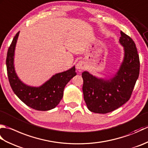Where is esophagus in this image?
Returning <instances> with one entry per match:
<instances>
[{
  "instance_id": "esophagus-1",
  "label": "esophagus",
  "mask_w": 148,
  "mask_h": 148,
  "mask_svg": "<svg viewBox=\"0 0 148 148\" xmlns=\"http://www.w3.org/2000/svg\"><path fill=\"white\" fill-rule=\"evenodd\" d=\"M85 67H86L85 64H84V62L82 60L79 61L76 64V69L79 72H82L83 70L85 69Z\"/></svg>"
}]
</instances>
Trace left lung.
I'll return each mask as SVG.
<instances>
[{
    "label": "left lung",
    "instance_id": "obj_1",
    "mask_svg": "<svg viewBox=\"0 0 148 148\" xmlns=\"http://www.w3.org/2000/svg\"><path fill=\"white\" fill-rule=\"evenodd\" d=\"M119 42L124 48V58L115 76L103 79L88 72L82 73L84 101L90 111L106 114L114 111L130 99L140 70L136 44L121 31Z\"/></svg>",
    "mask_w": 148,
    "mask_h": 148
}]
</instances>
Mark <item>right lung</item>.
<instances>
[{"label": "right lung", "instance_id": "1", "mask_svg": "<svg viewBox=\"0 0 148 148\" xmlns=\"http://www.w3.org/2000/svg\"><path fill=\"white\" fill-rule=\"evenodd\" d=\"M19 33L20 32L13 38L6 58L8 76L11 87L16 95L27 106L37 111H49L55 108L60 102L66 84L76 75L75 66L53 75L39 87L27 85L19 79L14 66L15 47Z\"/></svg>", "mask_w": 148, "mask_h": 148}]
</instances>
